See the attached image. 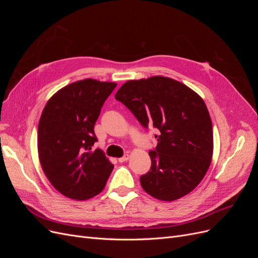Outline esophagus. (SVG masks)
<instances>
[{
    "label": "esophagus",
    "instance_id": "obj_1",
    "mask_svg": "<svg viewBox=\"0 0 258 258\" xmlns=\"http://www.w3.org/2000/svg\"><path fill=\"white\" fill-rule=\"evenodd\" d=\"M128 159H129V155L126 154V155H123L122 157L118 158V161H119V162H124V161H127Z\"/></svg>",
    "mask_w": 258,
    "mask_h": 258
}]
</instances>
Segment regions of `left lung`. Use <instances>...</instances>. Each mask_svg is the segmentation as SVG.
Wrapping results in <instances>:
<instances>
[{"instance_id": "1", "label": "left lung", "mask_w": 258, "mask_h": 258, "mask_svg": "<svg viewBox=\"0 0 258 258\" xmlns=\"http://www.w3.org/2000/svg\"><path fill=\"white\" fill-rule=\"evenodd\" d=\"M115 99L126 105L144 128L159 130L151 151L152 166L140 177L156 199L173 201L190 192L205 177L213 154L212 121L202 98L169 77L128 81Z\"/></svg>"}]
</instances>
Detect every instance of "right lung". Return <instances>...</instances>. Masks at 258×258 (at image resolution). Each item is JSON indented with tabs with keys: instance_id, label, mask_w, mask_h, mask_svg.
<instances>
[{
	"instance_id": "1",
	"label": "right lung",
	"mask_w": 258,
	"mask_h": 258,
	"mask_svg": "<svg viewBox=\"0 0 258 258\" xmlns=\"http://www.w3.org/2000/svg\"><path fill=\"white\" fill-rule=\"evenodd\" d=\"M117 84L83 80L57 91L46 103L37 129L45 175L63 196L87 200L103 190L114 166L97 142L95 123Z\"/></svg>"
}]
</instances>
